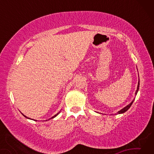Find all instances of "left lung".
<instances>
[{"label": "left lung", "instance_id": "8db88e82", "mask_svg": "<svg viewBox=\"0 0 154 154\" xmlns=\"http://www.w3.org/2000/svg\"><path fill=\"white\" fill-rule=\"evenodd\" d=\"M139 83H138L137 90V91H136V92H135V94H137V92H138V91H139ZM133 102H134V100H132V102L129 104V105H128L126 106H125L124 108H123L122 109H121L120 111H119L118 112V114H121V113H125V112H126V111L128 110V109H130V106H131L132 104L133 103Z\"/></svg>", "mask_w": 154, "mask_h": 154}]
</instances>
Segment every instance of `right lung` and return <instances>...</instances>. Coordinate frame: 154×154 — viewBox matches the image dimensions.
<instances>
[{
	"label": "right lung",
	"mask_w": 154,
	"mask_h": 154,
	"mask_svg": "<svg viewBox=\"0 0 154 154\" xmlns=\"http://www.w3.org/2000/svg\"><path fill=\"white\" fill-rule=\"evenodd\" d=\"M59 113H60V112H58V113H57V114H56V115H55V116H53V117H52V118H55V117H56L57 116H58V115ZM22 114L23 115V116H24L25 117V118H27V117H26V116H24V114H23V113H22ZM28 119H30V118H28ZM35 121H36V120H35Z\"/></svg>",
	"instance_id": "right-lung-1"
}]
</instances>
